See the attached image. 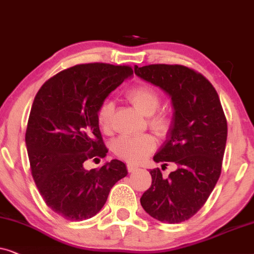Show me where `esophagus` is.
<instances>
[{"label": "esophagus", "instance_id": "1", "mask_svg": "<svg viewBox=\"0 0 254 254\" xmlns=\"http://www.w3.org/2000/svg\"><path fill=\"white\" fill-rule=\"evenodd\" d=\"M127 172H130V173H132V172L137 171L139 167L136 166V165H133V164H127Z\"/></svg>", "mask_w": 254, "mask_h": 254}]
</instances>
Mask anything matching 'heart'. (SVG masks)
I'll return each mask as SVG.
<instances>
[{"label":"heart","mask_w":254,"mask_h":254,"mask_svg":"<svg viewBox=\"0 0 254 254\" xmlns=\"http://www.w3.org/2000/svg\"><path fill=\"white\" fill-rule=\"evenodd\" d=\"M127 99L145 116H148V127L158 136H166L172 127V117L166 110H158L161 103L160 93L154 87L140 83L127 90ZM115 104L106 100L97 109V124L104 132H109L113 124ZM157 147V140L151 134L141 137H120L114 141L113 151L122 160L140 162Z\"/></svg>","instance_id":"heart-1"}]
</instances>
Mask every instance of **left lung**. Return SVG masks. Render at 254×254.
I'll list each match as a JSON object with an SVG mask.
<instances>
[{
    "mask_svg": "<svg viewBox=\"0 0 254 254\" xmlns=\"http://www.w3.org/2000/svg\"><path fill=\"white\" fill-rule=\"evenodd\" d=\"M134 73L171 96L172 127L153 159L178 166L167 178L159 168L150 171L152 185L140 204L160 222H185L203 207L221 175L228 136L221 101L209 80L189 67L155 64L134 66Z\"/></svg>",
    "mask_w": 254,
    "mask_h": 254,
    "instance_id": "1",
    "label": "left lung"
}]
</instances>
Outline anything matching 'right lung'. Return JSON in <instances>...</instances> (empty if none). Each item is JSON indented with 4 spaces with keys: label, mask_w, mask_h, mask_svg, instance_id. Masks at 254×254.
<instances>
[{
    "label": "right lung",
    "mask_w": 254,
    "mask_h": 254,
    "mask_svg": "<svg viewBox=\"0 0 254 254\" xmlns=\"http://www.w3.org/2000/svg\"><path fill=\"white\" fill-rule=\"evenodd\" d=\"M132 74L131 66L76 65L47 80L33 100L25 132L31 174L47 207L68 221L95 216L127 177L117 159L90 171L83 162L107 155L97 109Z\"/></svg>",
    "instance_id": "right-lung-1"
}]
</instances>
